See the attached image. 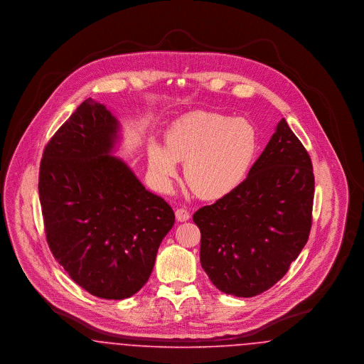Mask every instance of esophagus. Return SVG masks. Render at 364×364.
Segmentation results:
<instances>
[{
	"instance_id": "1",
	"label": "esophagus",
	"mask_w": 364,
	"mask_h": 364,
	"mask_svg": "<svg viewBox=\"0 0 364 364\" xmlns=\"http://www.w3.org/2000/svg\"><path fill=\"white\" fill-rule=\"evenodd\" d=\"M174 214H176L177 221H180V223H184V221H188V220H190V213H188L186 208H177V210L174 211Z\"/></svg>"
}]
</instances>
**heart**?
<instances>
[{
	"label": "heart",
	"instance_id": "obj_1",
	"mask_svg": "<svg viewBox=\"0 0 364 364\" xmlns=\"http://www.w3.org/2000/svg\"><path fill=\"white\" fill-rule=\"evenodd\" d=\"M257 150L258 135L251 122L199 112L174 122L165 147L154 141L149 146V172L158 188L169 190L176 162H184L191 190L205 199H220L242 184Z\"/></svg>",
	"mask_w": 364,
	"mask_h": 364
}]
</instances>
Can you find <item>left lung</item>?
I'll use <instances>...</instances> for the list:
<instances>
[{"instance_id":"left-lung-1","label":"left lung","mask_w":364,"mask_h":364,"mask_svg":"<svg viewBox=\"0 0 364 364\" xmlns=\"http://www.w3.org/2000/svg\"><path fill=\"white\" fill-rule=\"evenodd\" d=\"M314 184L311 158L282 119L242 184L192 217L221 292L252 297L287 274L309 240Z\"/></svg>"}]
</instances>
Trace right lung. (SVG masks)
<instances>
[{
	"label": "right lung",
	"instance_id": "obj_1",
	"mask_svg": "<svg viewBox=\"0 0 364 364\" xmlns=\"http://www.w3.org/2000/svg\"><path fill=\"white\" fill-rule=\"evenodd\" d=\"M120 124L88 98L53 135L39 200L53 257L88 294L122 300L147 282L174 224L172 208L112 156Z\"/></svg>",
	"mask_w": 364,
	"mask_h": 364
}]
</instances>
